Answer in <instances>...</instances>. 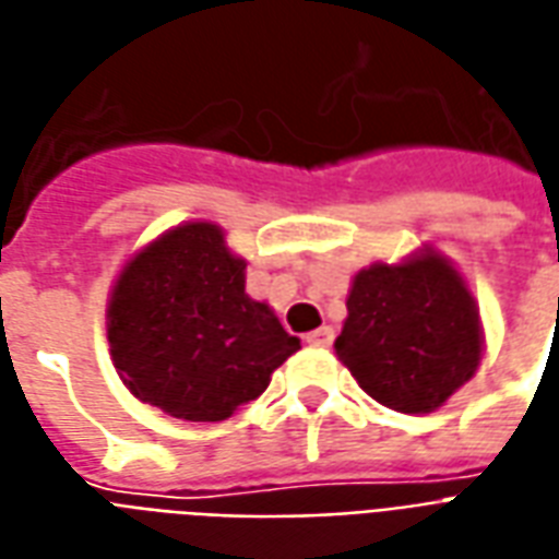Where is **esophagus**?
Returning a JSON list of instances; mask_svg holds the SVG:
<instances>
[{"label": "esophagus", "instance_id": "obj_1", "mask_svg": "<svg viewBox=\"0 0 559 559\" xmlns=\"http://www.w3.org/2000/svg\"><path fill=\"white\" fill-rule=\"evenodd\" d=\"M307 342L309 345H316V348H328L330 342H333V328H319V330H312V333H307Z\"/></svg>", "mask_w": 559, "mask_h": 559}]
</instances>
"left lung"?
<instances>
[{
  "mask_svg": "<svg viewBox=\"0 0 559 559\" xmlns=\"http://www.w3.org/2000/svg\"><path fill=\"white\" fill-rule=\"evenodd\" d=\"M333 348L374 402L429 414L471 381L483 336L462 276L426 252L354 276L348 319Z\"/></svg>",
  "mask_w": 559,
  "mask_h": 559,
  "instance_id": "obj_1",
  "label": "left lung"
}]
</instances>
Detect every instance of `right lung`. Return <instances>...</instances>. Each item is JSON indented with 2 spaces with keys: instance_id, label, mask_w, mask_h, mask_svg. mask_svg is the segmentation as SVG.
<instances>
[{
  "instance_id": "add662e5",
  "label": "right lung",
  "mask_w": 559,
  "mask_h": 559,
  "mask_svg": "<svg viewBox=\"0 0 559 559\" xmlns=\"http://www.w3.org/2000/svg\"><path fill=\"white\" fill-rule=\"evenodd\" d=\"M243 271L211 223L166 231L124 267L107 328L133 396L190 423H219L262 396L300 340L243 292Z\"/></svg>"
}]
</instances>
